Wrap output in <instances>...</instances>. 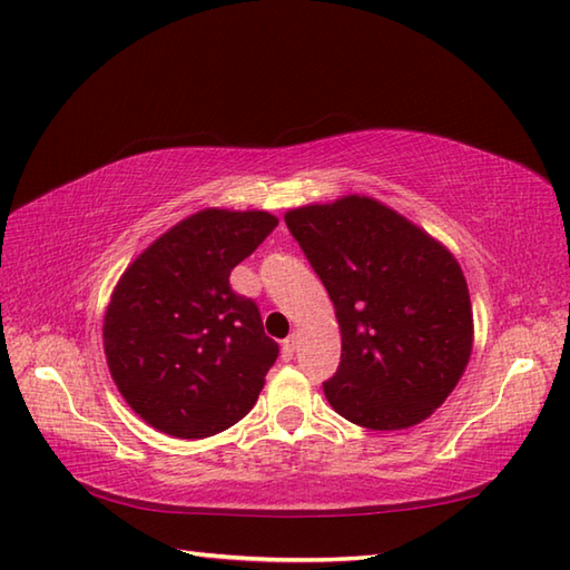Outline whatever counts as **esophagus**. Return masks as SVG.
Wrapping results in <instances>:
<instances>
[{"instance_id":"obj_1","label":"esophagus","mask_w":570,"mask_h":570,"mask_svg":"<svg viewBox=\"0 0 570 570\" xmlns=\"http://www.w3.org/2000/svg\"><path fill=\"white\" fill-rule=\"evenodd\" d=\"M296 353V335H288L286 341L282 343V357L284 360H292Z\"/></svg>"}]
</instances>
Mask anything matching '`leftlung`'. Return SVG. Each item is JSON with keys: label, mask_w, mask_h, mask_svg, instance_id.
Masks as SVG:
<instances>
[{"label": "left lung", "mask_w": 570, "mask_h": 570, "mask_svg": "<svg viewBox=\"0 0 570 570\" xmlns=\"http://www.w3.org/2000/svg\"><path fill=\"white\" fill-rule=\"evenodd\" d=\"M284 220L341 323V365L323 382L331 406L372 431L429 419L472 350L470 294L453 254L365 196L306 205Z\"/></svg>", "instance_id": "1"}]
</instances>
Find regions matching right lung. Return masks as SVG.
<instances>
[{
	"mask_svg": "<svg viewBox=\"0 0 570 570\" xmlns=\"http://www.w3.org/2000/svg\"><path fill=\"white\" fill-rule=\"evenodd\" d=\"M269 213L203 210L144 249L105 313V355L127 404L176 439L233 426L257 402L278 345L229 272L272 235Z\"/></svg>",
	"mask_w": 570,
	"mask_h": 570,
	"instance_id": "right-lung-1",
	"label": "right lung"
}]
</instances>
